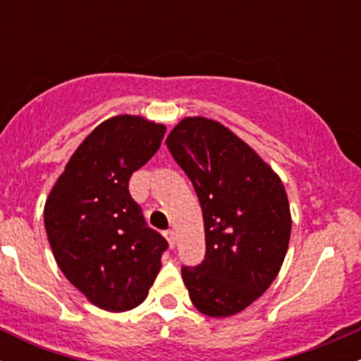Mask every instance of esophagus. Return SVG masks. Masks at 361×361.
<instances>
[{"label": "esophagus", "mask_w": 361, "mask_h": 361, "mask_svg": "<svg viewBox=\"0 0 361 361\" xmlns=\"http://www.w3.org/2000/svg\"><path fill=\"white\" fill-rule=\"evenodd\" d=\"M164 238H166L169 246H175V233H173V231H166V233H164Z\"/></svg>", "instance_id": "34e87169"}]
</instances>
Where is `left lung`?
Listing matches in <instances>:
<instances>
[{
	"mask_svg": "<svg viewBox=\"0 0 361 361\" xmlns=\"http://www.w3.org/2000/svg\"><path fill=\"white\" fill-rule=\"evenodd\" d=\"M166 144L204 212V263L181 268L190 299L205 316L231 317L258 300L283 264L287 192L270 164L217 120L185 117Z\"/></svg>",
	"mask_w": 361,
	"mask_h": 361,
	"instance_id": "8db88e82",
	"label": "left lung"
}]
</instances>
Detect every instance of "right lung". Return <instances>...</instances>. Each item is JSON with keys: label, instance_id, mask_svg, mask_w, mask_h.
<instances>
[{"label": "right lung", "instance_id": "add662e5", "mask_svg": "<svg viewBox=\"0 0 361 361\" xmlns=\"http://www.w3.org/2000/svg\"><path fill=\"white\" fill-rule=\"evenodd\" d=\"M166 126L115 115L69 157L44 207L56 263L91 304L126 312L146 300L166 239L144 222L128 180L156 154Z\"/></svg>", "mask_w": 361, "mask_h": 361}]
</instances>
